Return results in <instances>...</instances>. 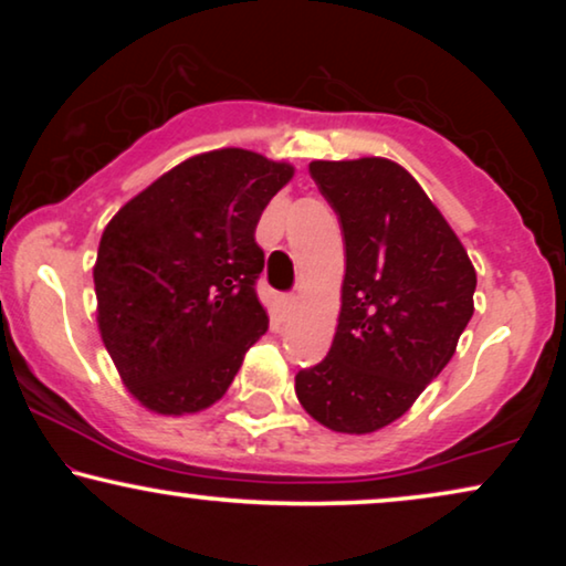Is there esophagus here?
<instances>
[{"instance_id": "obj_1", "label": "esophagus", "mask_w": 566, "mask_h": 566, "mask_svg": "<svg viewBox=\"0 0 566 566\" xmlns=\"http://www.w3.org/2000/svg\"><path fill=\"white\" fill-rule=\"evenodd\" d=\"M281 304H283V308H285V312H293V308H296L298 306V296H283L281 298Z\"/></svg>"}]
</instances>
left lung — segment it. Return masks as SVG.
Returning <instances> with one entry per match:
<instances>
[{
  "mask_svg": "<svg viewBox=\"0 0 566 566\" xmlns=\"http://www.w3.org/2000/svg\"><path fill=\"white\" fill-rule=\"evenodd\" d=\"M308 172L343 223L345 281L327 358L298 370L296 397L324 428L366 436L399 420L453 358L476 270L397 161H312Z\"/></svg>",
  "mask_w": 566,
  "mask_h": 566,
  "instance_id": "8db88e82",
  "label": "left lung"
}]
</instances>
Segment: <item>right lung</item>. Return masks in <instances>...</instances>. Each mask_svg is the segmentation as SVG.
Here are the masks:
<instances>
[{
	"label": "right lung",
	"instance_id": "right-lung-1",
	"mask_svg": "<svg viewBox=\"0 0 566 566\" xmlns=\"http://www.w3.org/2000/svg\"><path fill=\"white\" fill-rule=\"evenodd\" d=\"M293 165L216 149L180 161L103 231L97 327L126 389L157 415H192L227 394L265 335L254 229Z\"/></svg>",
	"mask_w": 566,
	"mask_h": 566
}]
</instances>
